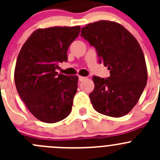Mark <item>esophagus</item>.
<instances>
[{
    "mask_svg": "<svg viewBox=\"0 0 160 160\" xmlns=\"http://www.w3.org/2000/svg\"><path fill=\"white\" fill-rule=\"evenodd\" d=\"M86 78L87 77H81V76H80V77H79V80H80V81H83V80H86Z\"/></svg>",
    "mask_w": 160,
    "mask_h": 160,
    "instance_id": "1",
    "label": "esophagus"
}]
</instances>
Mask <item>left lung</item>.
<instances>
[{
    "label": "left lung",
    "instance_id": "1",
    "mask_svg": "<svg viewBox=\"0 0 160 160\" xmlns=\"http://www.w3.org/2000/svg\"><path fill=\"white\" fill-rule=\"evenodd\" d=\"M83 38L94 46L110 77L93 76L94 89L90 93L95 111L119 118L129 113L139 100L147 83V68L141 46L125 27L101 20L82 28Z\"/></svg>",
    "mask_w": 160,
    "mask_h": 160
}]
</instances>
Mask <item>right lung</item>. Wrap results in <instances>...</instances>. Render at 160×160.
<instances>
[{"instance_id":"1","label":"right lung","mask_w":160,"mask_h":160,"mask_svg":"<svg viewBox=\"0 0 160 160\" xmlns=\"http://www.w3.org/2000/svg\"><path fill=\"white\" fill-rule=\"evenodd\" d=\"M80 31V26L38 28L20 50L14 69L16 88L41 122L55 123L70 114L78 77L58 74L56 70L67 61V50Z\"/></svg>"}]
</instances>
